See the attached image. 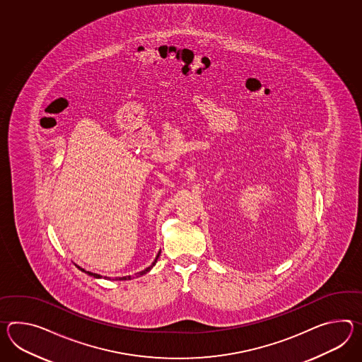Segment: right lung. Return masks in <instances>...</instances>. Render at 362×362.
Masks as SVG:
<instances>
[{
  "instance_id": "add662e5",
  "label": "right lung",
  "mask_w": 362,
  "mask_h": 362,
  "mask_svg": "<svg viewBox=\"0 0 362 362\" xmlns=\"http://www.w3.org/2000/svg\"><path fill=\"white\" fill-rule=\"evenodd\" d=\"M158 257H160V253L157 255V257H156V259L153 261L152 265L149 266V267H146L145 270H143V272H140V273L136 274V276H141V275H144V274L148 273L151 269H152L153 266L156 265V262H157V259H158ZM79 267V266H78ZM79 270H81V272H84L86 274H88V275H90V276H95V278H101L98 274H93L90 273V272H86L84 269H81V267H79ZM127 279H131V275H129V276H122V278H117L115 281H127Z\"/></svg>"
}]
</instances>
